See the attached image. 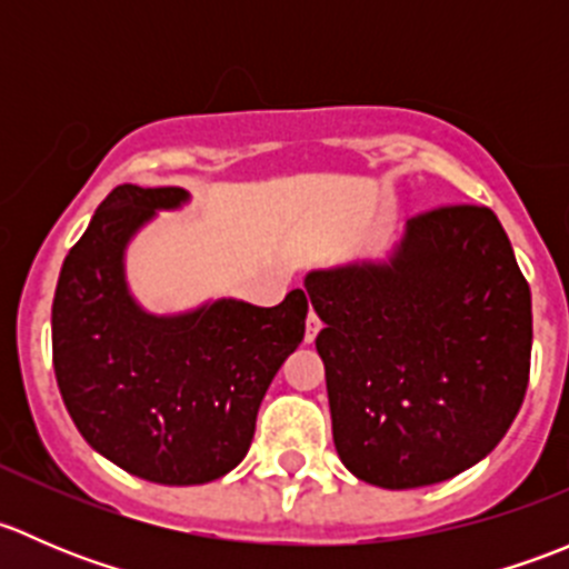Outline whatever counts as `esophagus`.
<instances>
[{
  "label": "esophagus",
  "instance_id": "esophagus-1",
  "mask_svg": "<svg viewBox=\"0 0 569 569\" xmlns=\"http://www.w3.org/2000/svg\"><path fill=\"white\" fill-rule=\"evenodd\" d=\"M319 330H321V321H319L317 313L311 311V313H308V321H306V343H313V341H317Z\"/></svg>",
  "mask_w": 569,
  "mask_h": 569
}]
</instances>
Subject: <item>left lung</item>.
I'll return each mask as SVG.
<instances>
[{"instance_id": "8db88e82", "label": "left lung", "mask_w": 569, "mask_h": 569, "mask_svg": "<svg viewBox=\"0 0 569 569\" xmlns=\"http://www.w3.org/2000/svg\"><path fill=\"white\" fill-rule=\"evenodd\" d=\"M332 443L386 490L438 485L512 427L531 360V291L485 206L405 222L382 258L311 269Z\"/></svg>"}]
</instances>
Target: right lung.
<instances>
[{
  "label": "right lung",
  "mask_w": 569,
  "mask_h": 569,
  "mask_svg": "<svg viewBox=\"0 0 569 569\" xmlns=\"http://www.w3.org/2000/svg\"><path fill=\"white\" fill-rule=\"evenodd\" d=\"M181 187H114L66 256L51 306L62 401L82 438L131 476L206 485L250 449L269 382L306 336L308 300L274 308L217 297L153 313L131 295L126 252L159 211H181Z\"/></svg>",
  "instance_id": "right-lung-1"
}]
</instances>
